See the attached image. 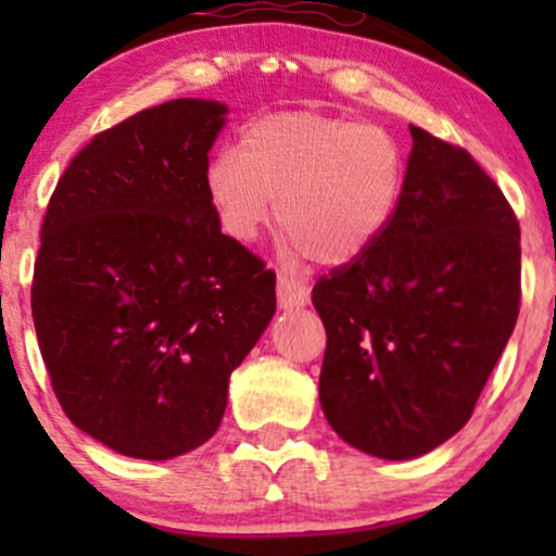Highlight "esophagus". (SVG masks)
Listing matches in <instances>:
<instances>
[{"label": "esophagus", "mask_w": 556, "mask_h": 556, "mask_svg": "<svg viewBox=\"0 0 556 556\" xmlns=\"http://www.w3.org/2000/svg\"><path fill=\"white\" fill-rule=\"evenodd\" d=\"M277 298L282 308H298V305L308 303V287L290 274H279L277 279Z\"/></svg>", "instance_id": "obj_1"}]
</instances>
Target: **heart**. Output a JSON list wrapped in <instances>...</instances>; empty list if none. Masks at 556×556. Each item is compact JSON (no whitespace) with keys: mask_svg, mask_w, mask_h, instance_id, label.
Returning a JSON list of instances; mask_svg holds the SVG:
<instances>
[{"mask_svg":"<svg viewBox=\"0 0 556 556\" xmlns=\"http://www.w3.org/2000/svg\"><path fill=\"white\" fill-rule=\"evenodd\" d=\"M402 177V151L384 127L292 110L242 127L238 151L208 159L203 188L232 240L256 238L277 198L287 248L321 266H342L384 232Z\"/></svg>","mask_w":556,"mask_h":556,"instance_id":"1","label":"heart"}]
</instances>
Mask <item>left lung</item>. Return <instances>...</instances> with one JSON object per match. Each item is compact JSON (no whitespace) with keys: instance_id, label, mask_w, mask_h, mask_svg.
I'll return each mask as SVG.
<instances>
[{"instance_id":"8db88e82","label":"left lung","mask_w":556,"mask_h":556,"mask_svg":"<svg viewBox=\"0 0 556 556\" xmlns=\"http://www.w3.org/2000/svg\"><path fill=\"white\" fill-rule=\"evenodd\" d=\"M405 182L384 232L324 274V416L348 444L410 460L473 416L520 314V225L460 146L410 125Z\"/></svg>"}]
</instances>
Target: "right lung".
Returning <instances> with one entry per match:
<instances>
[{
	"label": "right lung",
	"instance_id": "right-lung-1",
	"mask_svg": "<svg viewBox=\"0 0 556 556\" xmlns=\"http://www.w3.org/2000/svg\"><path fill=\"white\" fill-rule=\"evenodd\" d=\"M227 106L175 99L91 138L49 198L30 311L65 416L119 455L214 437L277 274L222 235L203 172Z\"/></svg>",
	"mask_w": 556,
	"mask_h": 556
}]
</instances>
